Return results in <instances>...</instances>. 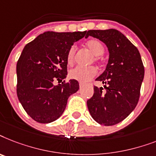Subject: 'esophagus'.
Here are the masks:
<instances>
[{"label": "esophagus", "instance_id": "obj_1", "mask_svg": "<svg viewBox=\"0 0 156 156\" xmlns=\"http://www.w3.org/2000/svg\"><path fill=\"white\" fill-rule=\"evenodd\" d=\"M84 84H83V83H80V88H83V87H84Z\"/></svg>", "mask_w": 156, "mask_h": 156}]
</instances>
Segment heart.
I'll use <instances>...</instances> for the list:
<instances>
[{"label":"heart","mask_w":156,"mask_h":156,"mask_svg":"<svg viewBox=\"0 0 156 156\" xmlns=\"http://www.w3.org/2000/svg\"><path fill=\"white\" fill-rule=\"evenodd\" d=\"M86 47L91 51V53L95 55L94 60L98 61L101 55L104 54L105 46L104 44L98 39H90L86 43ZM75 53H76V47L72 46L69 48L67 54V63L68 65H72L74 61ZM97 75V69L94 67H76L69 72V77L71 79L76 80L81 83H86L89 81L91 79Z\"/></svg>","instance_id":"heart-1"}]
</instances>
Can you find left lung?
<instances>
[{
    "mask_svg": "<svg viewBox=\"0 0 156 156\" xmlns=\"http://www.w3.org/2000/svg\"><path fill=\"white\" fill-rule=\"evenodd\" d=\"M92 36L106 45L109 60L105 70L96 79L103 88L94 86L93 96L87 101L92 118L101 125L113 126L127 118L136 107L144 78V67L137 47L120 31L91 30Z\"/></svg>",
    "mask_w": 156,
    "mask_h": 156,
    "instance_id": "8db88e82",
    "label": "left lung"
}]
</instances>
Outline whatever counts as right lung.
Returning a JSON list of instances; mask_svg holds the SVG:
<instances>
[{"instance_id":"obj_1","label":"right lung","mask_w":156,"mask_h":156,"mask_svg":"<svg viewBox=\"0 0 156 156\" xmlns=\"http://www.w3.org/2000/svg\"><path fill=\"white\" fill-rule=\"evenodd\" d=\"M86 31L41 34L25 46L17 63V94L28 115L39 123L57 120L66 108L68 98L76 93L79 83L55 85L67 77V54Z\"/></svg>"}]
</instances>
